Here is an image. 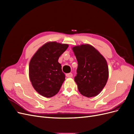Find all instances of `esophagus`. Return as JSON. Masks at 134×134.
Here are the masks:
<instances>
[{
    "instance_id": "obj_1",
    "label": "esophagus",
    "mask_w": 134,
    "mask_h": 134,
    "mask_svg": "<svg viewBox=\"0 0 134 134\" xmlns=\"http://www.w3.org/2000/svg\"><path fill=\"white\" fill-rule=\"evenodd\" d=\"M66 76L68 77V78H71V77L72 76V73H68L66 74Z\"/></svg>"
}]
</instances>
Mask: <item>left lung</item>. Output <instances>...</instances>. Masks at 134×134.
<instances>
[{"label": "left lung", "mask_w": 134, "mask_h": 134, "mask_svg": "<svg viewBox=\"0 0 134 134\" xmlns=\"http://www.w3.org/2000/svg\"><path fill=\"white\" fill-rule=\"evenodd\" d=\"M72 50L78 64L74 78L78 91L81 94L88 98L99 94L108 78L106 60L90 44L75 46Z\"/></svg>", "instance_id": "left-lung-1"}]
</instances>
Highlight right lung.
I'll use <instances>...</instances> for the list:
<instances>
[{"mask_svg": "<svg viewBox=\"0 0 134 134\" xmlns=\"http://www.w3.org/2000/svg\"><path fill=\"white\" fill-rule=\"evenodd\" d=\"M68 46L66 43L48 42L40 47L31 59L30 79L40 95L50 98L59 92L65 75L58 60Z\"/></svg>", "mask_w": 134, "mask_h": 134, "instance_id": "add662e5", "label": "right lung"}]
</instances>
